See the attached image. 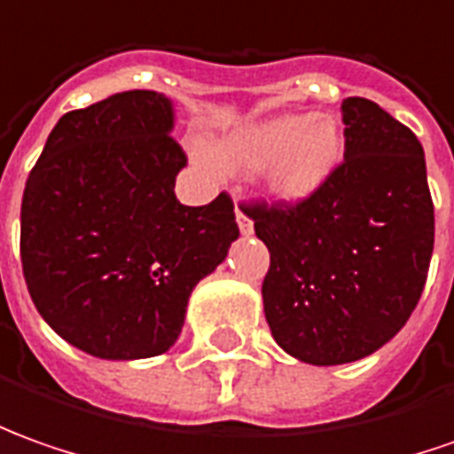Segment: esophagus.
<instances>
[{
    "label": "esophagus",
    "mask_w": 454,
    "mask_h": 454,
    "mask_svg": "<svg viewBox=\"0 0 454 454\" xmlns=\"http://www.w3.org/2000/svg\"><path fill=\"white\" fill-rule=\"evenodd\" d=\"M236 221H239L240 233H243V236H251V233H253V221L248 218V215L243 214V211H240L239 203H236Z\"/></svg>",
    "instance_id": "34e87169"
}]
</instances>
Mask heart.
<instances>
[{
  "mask_svg": "<svg viewBox=\"0 0 454 454\" xmlns=\"http://www.w3.org/2000/svg\"><path fill=\"white\" fill-rule=\"evenodd\" d=\"M345 134L331 114L278 116L233 131L215 149V161L233 171H262L270 196L280 203L313 199L338 171Z\"/></svg>",
  "mask_w": 454,
  "mask_h": 454,
  "instance_id": "b5f03b06",
  "label": "heart"
}]
</instances>
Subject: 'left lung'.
<instances>
[{
    "label": "left lung",
    "instance_id": "1",
    "mask_svg": "<svg viewBox=\"0 0 454 454\" xmlns=\"http://www.w3.org/2000/svg\"><path fill=\"white\" fill-rule=\"evenodd\" d=\"M345 159L303 203H240L266 243L263 310L276 343L310 365L375 353L420 301L434 206L418 137L375 101L340 106Z\"/></svg>",
    "mask_w": 454,
    "mask_h": 454
}]
</instances>
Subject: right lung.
Instances as JSON below:
<instances>
[{
  "mask_svg": "<svg viewBox=\"0 0 454 454\" xmlns=\"http://www.w3.org/2000/svg\"><path fill=\"white\" fill-rule=\"evenodd\" d=\"M171 101L123 91L64 114L21 196V270L39 316L104 360L166 353L186 303L239 239L226 191L184 206Z\"/></svg>",
  "mask_w": 454,
  "mask_h": 454,
  "instance_id": "right-lung-1",
  "label": "right lung"
}]
</instances>
